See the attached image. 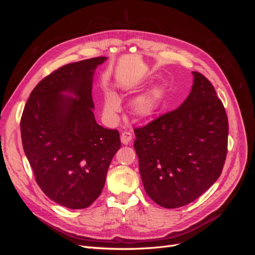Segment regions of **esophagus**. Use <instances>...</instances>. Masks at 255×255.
<instances>
[{
    "label": "esophagus",
    "instance_id": "1",
    "mask_svg": "<svg viewBox=\"0 0 255 255\" xmlns=\"http://www.w3.org/2000/svg\"><path fill=\"white\" fill-rule=\"evenodd\" d=\"M132 138H133V135L130 132H123L121 134V141L125 144H128L130 140H132Z\"/></svg>",
    "mask_w": 255,
    "mask_h": 255
}]
</instances>
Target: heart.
Wrapping results in <instances>:
<instances>
[{
  "label": "heart",
  "instance_id": "obj_1",
  "mask_svg": "<svg viewBox=\"0 0 255 255\" xmlns=\"http://www.w3.org/2000/svg\"><path fill=\"white\" fill-rule=\"evenodd\" d=\"M161 101V92L158 88H153L134 100L132 111L140 119L149 118L156 113ZM120 110V100L112 90H107L104 96V112L107 115H115Z\"/></svg>",
  "mask_w": 255,
  "mask_h": 255
}]
</instances>
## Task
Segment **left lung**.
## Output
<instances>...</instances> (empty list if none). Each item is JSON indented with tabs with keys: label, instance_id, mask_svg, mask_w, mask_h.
Masks as SVG:
<instances>
[{
	"label": "left lung",
	"instance_id": "1",
	"mask_svg": "<svg viewBox=\"0 0 255 255\" xmlns=\"http://www.w3.org/2000/svg\"><path fill=\"white\" fill-rule=\"evenodd\" d=\"M179 109L135 128L134 148L148 196L175 208L195 201L221 174L228 153V116L212 83L194 71Z\"/></svg>",
	"mask_w": 255,
	"mask_h": 255
}]
</instances>
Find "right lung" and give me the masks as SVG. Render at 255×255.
I'll return each mask as SVG.
<instances>
[{
  "label": "right lung",
  "mask_w": 255,
  "mask_h": 255,
  "mask_svg": "<svg viewBox=\"0 0 255 255\" xmlns=\"http://www.w3.org/2000/svg\"><path fill=\"white\" fill-rule=\"evenodd\" d=\"M106 59L76 61L45 76L30 92L20 121L22 145L38 186L72 210L90 206L101 195L121 146L118 130L99 126L94 115L92 76Z\"/></svg>",
  "instance_id": "1"
}]
</instances>
